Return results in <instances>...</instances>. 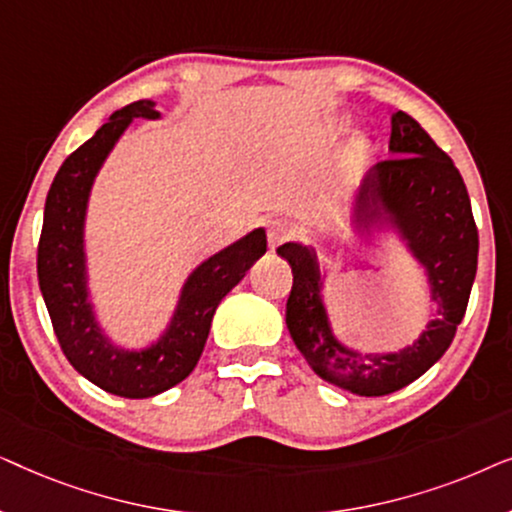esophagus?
Returning a JSON list of instances; mask_svg holds the SVG:
<instances>
[{
  "instance_id": "34e87169",
  "label": "esophagus",
  "mask_w": 512,
  "mask_h": 512,
  "mask_svg": "<svg viewBox=\"0 0 512 512\" xmlns=\"http://www.w3.org/2000/svg\"><path fill=\"white\" fill-rule=\"evenodd\" d=\"M291 235H293V226L289 221L275 219V221L268 223V240H270L272 247H279V244H284Z\"/></svg>"
}]
</instances>
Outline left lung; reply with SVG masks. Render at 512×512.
Returning a JSON list of instances; mask_svg holds the SVG:
<instances>
[{"instance_id": "1", "label": "left lung", "mask_w": 512, "mask_h": 512, "mask_svg": "<svg viewBox=\"0 0 512 512\" xmlns=\"http://www.w3.org/2000/svg\"><path fill=\"white\" fill-rule=\"evenodd\" d=\"M389 151L394 158L380 160L363 179L354 219L359 228L389 221L426 268L438 319L429 321L422 338L398 354H363L340 345L321 300L317 254L296 242L277 247L293 272L286 326L298 352L321 380L359 396L408 387L447 352L478 270V228L452 158L405 111L391 116Z\"/></svg>"}]
</instances>
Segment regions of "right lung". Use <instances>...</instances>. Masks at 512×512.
Here are the masks:
<instances>
[{
  "label": "right lung",
  "mask_w": 512,
  "mask_h": 512,
  "mask_svg": "<svg viewBox=\"0 0 512 512\" xmlns=\"http://www.w3.org/2000/svg\"><path fill=\"white\" fill-rule=\"evenodd\" d=\"M139 116L158 118L160 114L153 111V102H132L111 114L86 144L67 156L46 195L37 247L39 289L67 361L86 380L123 398L156 396L191 375L216 307L268 249L265 230L256 228L195 268L181 291L170 328L149 349L125 352L104 338L88 303L83 219L97 170L132 118Z\"/></svg>",
  "instance_id": "obj_1"
}]
</instances>
